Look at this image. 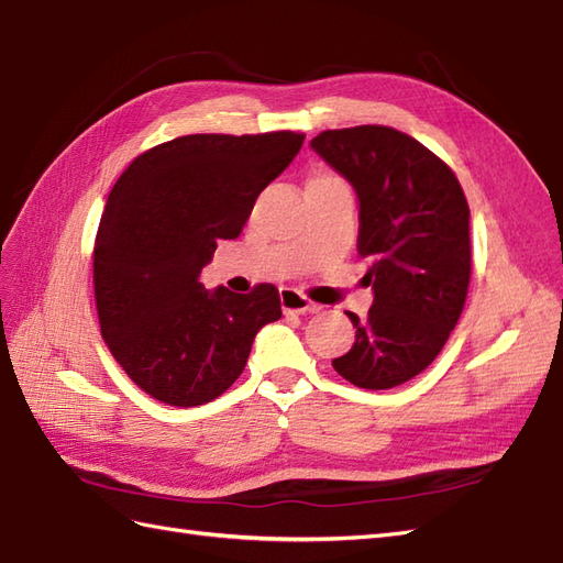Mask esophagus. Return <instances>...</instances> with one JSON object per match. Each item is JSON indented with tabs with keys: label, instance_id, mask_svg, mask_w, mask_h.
<instances>
[{
	"label": "esophagus",
	"instance_id": "34e87169",
	"mask_svg": "<svg viewBox=\"0 0 563 563\" xmlns=\"http://www.w3.org/2000/svg\"><path fill=\"white\" fill-rule=\"evenodd\" d=\"M280 307L285 313H305V311H311V302L309 299L299 292V290H292V287H285V290H280Z\"/></svg>",
	"mask_w": 563,
	"mask_h": 563
}]
</instances>
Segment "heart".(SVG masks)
I'll return each instance as SVG.
<instances>
[{
  "instance_id": "1",
  "label": "heart",
  "mask_w": 563,
  "mask_h": 563,
  "mask_svg": "<svg viewBox=\"0 0 563 563\" xmlns=\"http://www.w3.org/2000/svg\"><path fill=\"white\" fill-rule=\"evenodd\" d=\"M325 177H335V175H331V173H319L317 177H311V179H325Z\"/></svg>"
}]
</instances>
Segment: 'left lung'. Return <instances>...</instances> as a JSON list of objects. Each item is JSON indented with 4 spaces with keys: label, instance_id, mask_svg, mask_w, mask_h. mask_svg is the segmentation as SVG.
I'll list each match as a JSON object with an SVG mask.
<instances>
[{
    "label": "left lung",
    "instance_id": "left-lung-1",
    "mask_svg": "<svg viewBox=\"0 0 563 563\" xmlns=\"http://www.w3.org/2000/svg\"><path fill=\"white\" fill-rule=\"evenodd\" d=\"M311 148L360 199L362 283L374 290L364 319L347 311L355 345L333 360L350 384L394 388L422 374L459 323L473 252L459 177L420 141L384 124L329 129Z\"/></svg>",
    "mask_w": 563,
    "mask_h": 563
}]
</instances>
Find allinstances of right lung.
<instances>
[{
	"label": "right lung",
	"instance_id": "add662e5",
	"mask_svg": "<svg viewBox=\"0 0 563 563\" xmlns=\"http://www.w3.org/2000/svg\"><path fill=\"white\" fill-rule=\"evenodd\" d=\"M305 134H189L136 155L114 181L93 246L104 343L155 400L194 408L238 382L278 287L238 295L199 283L218 240H234Z\"/></svg>",
	"mask_w": 563,
	"mask_h": 563
}]
</instances>
